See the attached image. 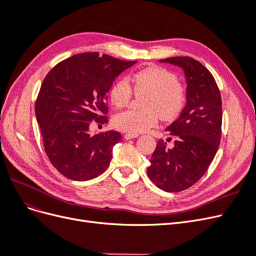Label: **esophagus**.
<instances>
[{"label":"esophagus","instance_id":"1","mask_svg":"<svg viewBox=\"0 0 256 256\" xmlns=\"http://www.w3.org/2000/svg\"><path fill=\"white\" fill-rule=\"evenodd\" d=\"M138 136V134H126L125 136H124V138H125L126 140H130V138H134Z\"/></svg>","mask_w":256,"mask_h":256}]
</instances>
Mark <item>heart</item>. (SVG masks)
Masks as SVG:
<instances>
[{
  "label": "heart",
  "mask_w": 256,
  "mask_h": 256,
  "mask_svg": "<svg viewBox=\"0 0 256 256\" xmlns=\"http://www.w3.org/2000/svg\"><path fill=\"white\" fill-rule=\"evenodd\" d=\"M132 88L125 79L116 81L110 90V99L116 108L128 106L136 94L142 98V110H126L114 115L113 125L129 134H141L156 126L159 116L162 120H174L184 110L187 92L178 81L176 74L160 66H150L132 76Z\"/></svg>",
  "instance_id": "b5f03b06"
}]
</instances>
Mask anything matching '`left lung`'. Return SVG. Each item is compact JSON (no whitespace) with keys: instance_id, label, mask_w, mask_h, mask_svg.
<instances>
[{"instance_id":"8db88e82","label":"left lung","mask_w":256,"mask_h":256,"mask_svg":"<svg viewBox=\"0 0 256 256\" xmlns=\"http://www.w3.org/2000/svg\"><path fill=\"white\" fill-rule=\"evenodd\" d=\"M160 62L184 69L187 104L180 118L166 129L174 136L173 147L158 141L147 175L161 190L180 192L194 184L216 156L222 132V100L212 74L198 60L176 56Z\"/></svg>"}]
</instances>
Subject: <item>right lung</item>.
<instances>
[{
  "label": "right lung",
  "instance_id": "right-lung-1",
  "mask_svg": "<svg viewBox=\"0 0 256 256\" xmlns=\"http://www.w3.org/2000/svg\"><path fill=\"white\" fill-rule=\"evenodd\" d=\"M136 60L85 52L60 62L46 76L35 104L44 152L58 171L72 180H90L110 164L122 134L90 136L92 122H108L106 94L114 79Z\"/></svg>",
  "mask_w": 256,
  "mask_h": 256
}]
</instances>
